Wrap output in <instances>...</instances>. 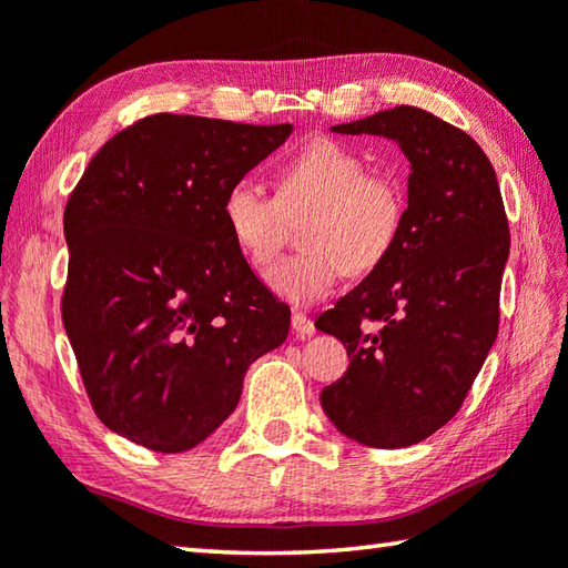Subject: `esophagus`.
Returning a JSON list of instances; mask_svg holds the SVG:
<instances>
[{
  "instance_id": "34e87169",
  "label": "esophagus",
  "mask_w": 568,
  "mask_h": 568,
  "mask_svg": "<svg viewBox=\"0 0 568 568\" xmlns=\"http://www.w3.org/2000/svg\"><path fill=\"white\" fill-rule=\"evenodd\" d=\"M293 333L301 337H311L315 333V323L305 313H293Z\"/></svg>"
}]
</instances>
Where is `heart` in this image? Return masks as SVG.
Listing matches in <instances>:
<instances>
[{
	"instance_id": "heart-1",
	"label": "heart",
	"mask_w": 568,
	"mask_h": 568,
	"mask_svg": "<svg viewBox=\"0 0 568 568\" xmlns=\"http://www.w3.org/2000/svg\"><path fill=\"white\" fill-rule=\"evenodd\" d=\"M235 248L257 271L273 265L287 241V221H303V253L267 275L273 293L293 305L323 301L347 273H367L395 248L407 193L389 173H369L345 143L315 139L283 161L275 195L251 179L235 181L221 205Z\"/></svg>"
}]
</instances>
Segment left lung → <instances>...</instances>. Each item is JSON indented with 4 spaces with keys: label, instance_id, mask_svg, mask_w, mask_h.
Instances as JSON below:
<instances>
[{
    "label": "left lung",
    "instance_id": "obj_1",
    "mask_svg": "<svg viewBox=\"0 0 568 568\" xmlns=\"http://www.w3.org/2000/svg\"><path fill=\"white\" fill-rule=\"evenodd\" d=\"M333 131L397 141L412 173L395 248L315 320L349 357L320 405L359 445L409 447L457 415L497 339L507 213L487 153L435 113L395 106Z\"/></svg>",
    "mask_w": 568,
    "mask_h": 568
}]
</instances>
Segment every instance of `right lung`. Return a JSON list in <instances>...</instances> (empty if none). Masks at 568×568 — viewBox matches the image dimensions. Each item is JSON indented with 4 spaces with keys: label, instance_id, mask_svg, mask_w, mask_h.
I'll return each instance as SVG.
<instances>
[{
    "label": "right lung",
    "instance_id": "obj_1",
    "mask_svg": "<svg viewBox=\"0 0 568 568\" xmlns=\"http://www.w3.org/2000/svg\"><path fill=\"white\" fill-rule=\"evenodd\" d=\"M291 133L156 113L109 139L71 191L61 320L116 435L193 449L239 405L245 369L285 343L291 307L235 248L221 205Z\"/></svg>",
    "mask_w": 568,
    "mask_h": 568
}]
</instances>
